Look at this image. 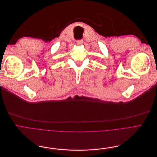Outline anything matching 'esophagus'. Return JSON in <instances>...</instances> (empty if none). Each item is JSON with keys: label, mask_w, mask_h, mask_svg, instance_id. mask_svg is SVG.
I'll list each match as a JSON object with an SVG mask.
<instances>
[{"label": "esophagus", "mask_w": 157, "mask_h": 157, "mask_svg": "<svg viewBox=\"0 0 157 157\" xmlns=\"http://www.w3.org/2000/svg\"><path fill=\"white\" fill-rule=\"evenodd\" d=\"M82 43H83V40H80L77 41V44H78V45H80V44H82Z\"/></svg>", "instance_id": "esophagus-1"}]
</instances>
